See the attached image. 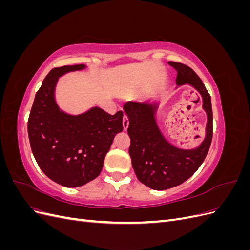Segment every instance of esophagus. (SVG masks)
<instances>
[{"label": "esophagus", "mask_w": 250, "mask_h": 250, "mask_svg": "<svg viewBox=\"0 0 250 250\" xmlns=\"http://www.w3.org/2000/svg\"><path fill=\"white\" fill-rule=\"evenodd\" d=\"M128 126H129V120H128V117L126 115H124V117H123V128H124V130H127Z\"/></svg>", "instance_id": "34e87169"}]
</instances>
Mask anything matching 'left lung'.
<instances>
[{"instance_id":"obj_1","label":"left lung","mask_w":250,"mask_h":250,"mask_svg":"<svg viewBox=\"0 0 250 250\" xmlns=\"http://www.w3.org/2000/svg\"><path fill=\"white\" fill-rule=\"evenodd\" d=\"M177 72V85L191 84L202 97V107L208 115L207 134L200 146L184 150L165 140L156 125L157 104L127 102L124 110L129 120V154L132 167L142 184L153 190H167L190 178L206 158L213 138V110L210 96L202 80L191 67L180 62H168Z\"/></svg>"}]
</instances>
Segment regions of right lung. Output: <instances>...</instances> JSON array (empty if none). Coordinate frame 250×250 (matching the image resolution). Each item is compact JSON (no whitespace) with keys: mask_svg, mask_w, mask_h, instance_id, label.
Here are the masks:
<instances>
[{"mask_svg":"<svg viewBox=\"0 0 250 250\" xmlns=\"http://www.w3.org/2000/svg\"><path fill=\"white\" fill-rule=\"evenodd\" d=\"M64 65L50 71L37 90L28 119L32 153L42 171L55 183L76 188L99 175L116 134L123 131V111L109 115L93 107L78 116L59 109L54 89L62 75L84 69Z\"/></svg>","mask_w":250,"mask_h":250,"instance_id":"obj_1","label":"right lung"}]
</instances>
